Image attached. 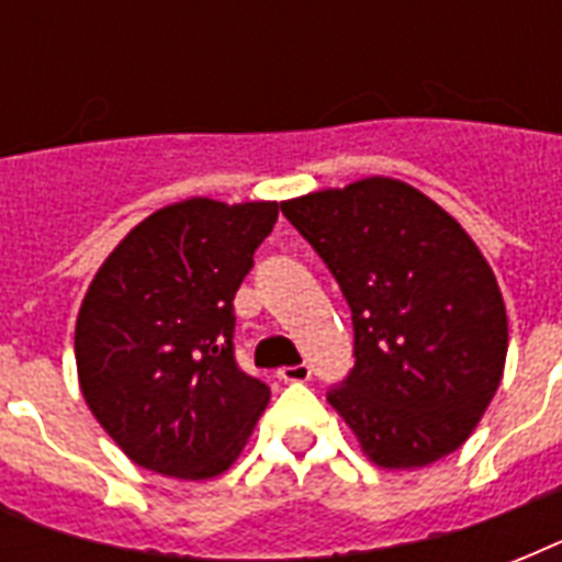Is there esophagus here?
<instances>
[{"label": "esophagus", "mask_w": 562, "mask_h": 562, "mask_svg": "<svg viewBox=\"0 0 562 562\" xmlns=\"http://www.w3.org/2000/svg\"><path fill=\"white\" fill-rule=\"evenodd\" d=\"M282 382H308V375H312V368L308 364H291V368H280L277 370Z\"/></svg>", "instance_id": "obj_1"}]
</instances>
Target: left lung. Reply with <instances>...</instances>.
Instances as JSON below:
<instances>
[{"label": "left lung", "instance_id": "8db88e82", "mask_svg": "<svg viewBox=\"0 0 562 562\" xmlns=\"http://www.w3.org/2000/svg\"><path fill=\"white\" fill-rule=\"evenodd\" d=\"M352 312L356 368L333 405L379 467L414 470L458 446L487 411L507 356L505 300L467 229L391 178L280 203Z\"/></svg>", "mask_w": 562, "mask_h": 562}]
</instances>
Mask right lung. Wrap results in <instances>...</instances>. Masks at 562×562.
<instances>
[{
    "mask_svg": "<svg viewBox=\"0 0 562 562\" xmlns=\"http://www.w3.org/2000/svg\"><path fill=\"white\" fill-rule=\"evenodd\" d=\"M280 206L189 198L136 224L75 324L81 393L145 470L201 481L245 449L271 391L236 361L233 297Z\"/></svg>",
    "mask_w": 562,
    "mask_h": 562,
    "instance_id": "1",
    "label": "right lung"
}]
</instances>
